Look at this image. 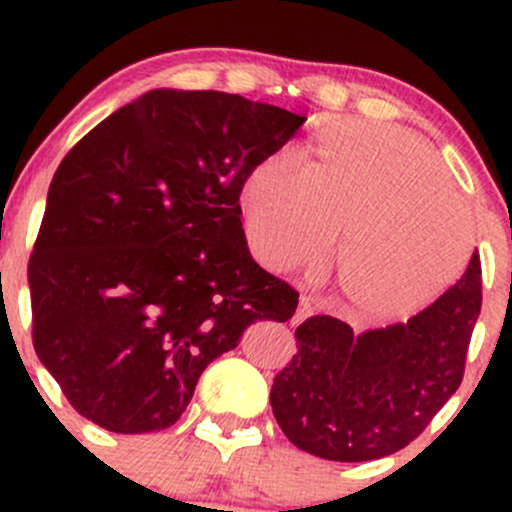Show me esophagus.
Masks as SVG:
<instances>
[{
	"label": "esophagus",
	"instance_id": "1",
	"mask_svg": "<svg viewBox=\"0 0 512 512\" xmlns=\"http://www.w3.org/2000/svg\"><path fill=\"white\" fill-rule=\"evenodd\" d=\"M312 312H314L312 299L299 297V307H297V312H294V322H302V319H307Z\"/></svg>",
	"mask_w": 512,
	"mask_h": 512
}]
</instances>
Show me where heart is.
Listing matches in <instances>:
<instances>
[{
    "instance_id": "heart-1",
    "label": "heart",
    "mask_w": 512,
    "mask_h": 512,
    "mask_svg": "<svg viewBox=\"0 0 512 512\" xmlns=\"http://www.w3.org/2000/svg\"><path fill=\"white\" fill-rule=\"evenodd\" d=\"M247 245L272 270L317 267L359 317L396 319L441 297L463 272L473 218L426 141L396 126L339 121L299 158L250 170L240 193Z\"/></svg>"
}]
</instances>
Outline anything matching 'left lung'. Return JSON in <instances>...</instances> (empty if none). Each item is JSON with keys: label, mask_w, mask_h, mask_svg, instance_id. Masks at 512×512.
<instances>
[{"label": "left lung", "mask_w": 512, "mask_h": 512, "mask_svg": "<svg viewBox=\"0 0 512 512\" xmlns=\"http://www.w3.org/2000/svg\"><path fill=\"white\" fill-rule=\"evenodd\" d=\"M480 257L406 324L356 334L317 314L294 332L297 354L275 376L270 404L282 433L327 461L359 463L409 446L456 394L478 322Z\"/></svg>", "instance_id": "left-lung-1"}]
</instances>
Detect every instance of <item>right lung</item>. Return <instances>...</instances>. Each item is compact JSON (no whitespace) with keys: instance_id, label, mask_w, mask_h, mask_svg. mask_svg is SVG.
I'll return each instance as SVG.
<instances>
[{"instance_id":"right-lung-1","label":"right lung","mask_w":512,"mask_h":512,"mask_svg":"<svg viewBox=\"0 0 512 512\" xmlns=\"http://www.w3.org/2000/svg\"><path fill=\"white\" fill-rule=\"evenodd\" d=\"M304 116L223 91L156 89L56 168L29 257L36 356L113 433L173 426L205 366L299 292L252 260L240 193Z\"/></svg>"}]
</instances>
